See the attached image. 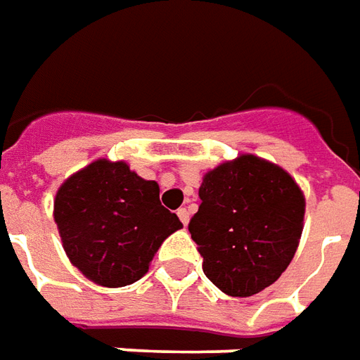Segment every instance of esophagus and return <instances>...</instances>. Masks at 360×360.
Returning a JSON list of instances; mask_svg holds the SVG:
<instances>
[{"label":"esophagus","mask_w":360,"mask_h":360,"mask_svg":"<svg viewBox=\"0 0 360 360\" xmlns=\"http://www.w3.org/2000/svg\"><path fill=\"white\" fill-rule=\"evenodd\" d=\"M177 216H179V220L183 222V226H187L188 218H191V214H188L187 208H179V210H177Z\"/></svg>","instance_id":"34e87169"}]
</instances>
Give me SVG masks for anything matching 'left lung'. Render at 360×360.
Segmentation results:
<instances>
[{
    "label": "left lung",
    "instance_id": "1",
    "mask_svg": "<svg viewBox=\"0 0 360 360\" xmlns=\"http://www.w3.org/2000/svg\"><path fill=\"white\" fill-rule=\"evenodd\" d=\"M188 222L202 271L222 292L253 296L292 261L302 233L304 195L275 163L240 155L208 172Z\"/></svg>",
    "mask_w": 360,
    "mask_h": 360
}]
</instances>
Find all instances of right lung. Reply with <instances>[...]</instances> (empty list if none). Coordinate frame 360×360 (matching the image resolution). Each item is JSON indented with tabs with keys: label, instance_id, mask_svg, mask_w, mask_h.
Segmentation results:
<instances>
[{
	"label": "right lung",
	"instance_id": "add662e5",
	"mask_svg": "<svg viewBox=\"0 0 360 360\" xmlns=\"http://www.w3.org/2000/svg\"><path fill=\"white\" fill-rule=\"evenodd\" d=\"M54 220L70 261L109 288L142 278L163 240L183 228L160 202L155 181L107 160L89 163L58 188Z\"/></svg>",
	"mask_w": 360,
	"mask_h": 360
}]
</instances>
